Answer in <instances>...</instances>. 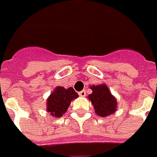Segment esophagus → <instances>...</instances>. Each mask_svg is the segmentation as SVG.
<instances>
[{
	"label": "esophagus",
	"mask_w": 157,
	"mask_h": 157,
	"mask_svg": "<svg viewBox=\"0 0 157 157\" xmlns=\"http://www.w3.org/2000/svg\"><path fill=\"white\" fill-rule=\"evenodd\" d=\"M78 94L80 96H85V95H86V91H85V90H82V91L79 92Z\"/></svg>",
	"instance_id": "34e87169"
}]
</instances>
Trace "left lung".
I'll list each match as a JSON object with an SVG mask.
<instances>
[{"instance_id":"obj_1","label":"left lung","mask_w":157,"mask_h":157,"mask_svg":"<svg viewBox=\"0 0 157 157\" xmlns=\"http://www.w3.org/2000/svg\"><path fill=\"white\" fill-rule=\"evenodd\" d=\"M91 89L93 92L89 95V99L94 105L96 115L104 117L116 112L117 102L107 85L92 86Z\"/></svg>"}]
</instances>
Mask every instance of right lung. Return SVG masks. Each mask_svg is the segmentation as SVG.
Instances as JSON below:
<instances>
[{
	"label": "right lung",
	"instance_id": "obj_1",
	"mask_svg": "<svg viewBox=\"0 0 157 157\" xmlns=\"http://www.w3.org/2000/svg\"><path fill=\"white\" fill-rule=\"evenodd\" d=\"M78 97V94L73 88L64 89L63 87H57L47 101V111L55 117L62 116L66 111L70 101Z\"/></svg>",
	"mask_w": 157,
	"mask_h": 157
}]
</instances>
